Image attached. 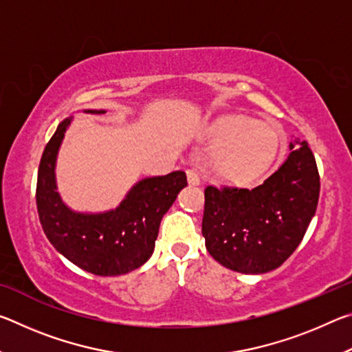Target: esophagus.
<instances>
[{"mask_svg": "<svg viewBox=\"0 0 352 352\" xmlns=\"http://www.w3.org/2000/svg\"><path fill=\"white\" fill-rule=\"evenodd\" d=\"M186 174H188V183L189 184H192V186H195V184H200V174H199L197 169L190 168V169L186 170Z\"/></svg>", "mask_w": 352, "mask_h": 352, "instance_id": "1", "label": "esophagus"}]
</instances>
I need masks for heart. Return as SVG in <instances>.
Segmentation results:
<instances>
[{
  "mask_svg": "<svg viewBox=\"0 0 352 352\" xmlns=\"http://www.w3.org/2000/svg\"><path fill=\"white\" fill-rule=\"evenodd\" d=\"M212 141L224 144L214 155V170L223 180L245 183L259 177L275 158L278 141L272 130L242 118H226L212 132Z\"/></svg>",
  "mask_w": 352,
  "mask_h": 352,
  "instance_id": "1",
  "label": "heart"
}]
</instances>
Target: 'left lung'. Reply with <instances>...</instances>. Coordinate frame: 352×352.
Instances as JSON below:
<instances>
[{
	"mask_svg": "<svg viewBox=\"0 0 352 352\" xmlns=\"http://www.w3.org/2000/svg\"><path fill=\"white\" fill-rule=\"evenodd\" d=\"M256 186H206L201 234L219 264L241 273L278 269L305 237L318 205L320 175L306 141Z\"/></svg>",
	"mask_w": 352,
	"mask_h": 352,
	"instance_id": "left-lung-1",
	"label": "left lung"
}]
</instances>
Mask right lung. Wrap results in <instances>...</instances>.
I'll return each instance as SVG.
<instances>
[{"label":"right lung","instance_id":"obj_1","mask_svg":"<svg viewBox=\"0 0 352 352\" xmlns=\"http://www.w3.org/2000/svg\"><path fill=\"white\" fill-rule=\"evenodd\" d=\"M87 113H105L87 110ZM71 118L58 124L41 155L37 177V210L50 242L65 258L99 276H118L138 269L151 258L160 222L186 186L183 170L144 178L135 184L116 210L85 214L63 204L56 184L58 147Z\"/></svg>","mask_w":352,"mask_h":352}]
</instances>
